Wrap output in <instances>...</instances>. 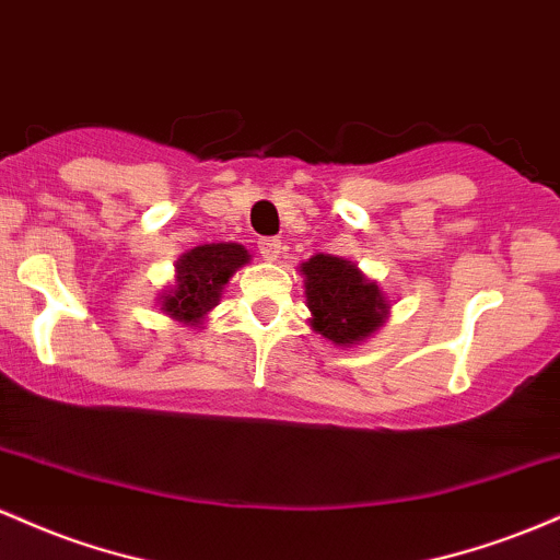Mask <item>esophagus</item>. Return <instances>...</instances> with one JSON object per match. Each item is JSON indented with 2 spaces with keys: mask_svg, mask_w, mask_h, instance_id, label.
<instances>
[{
  "mask_svg": "<svg viewBox=\"0 0 560 560\" xmlns=\"http://www.w3.org/2000/svg\"><path fill=\"white\" fill-rule=\"evenodd\" d=\"M282 248L285 246H282L278 237H261L259 241V254H261V259H267V261H278Z\"/></svg>",
  "mask_w": 560,
  "mask_h": 560,
  "instance_id": "esophagus-1",
  "label": "esophagus"
}]
</instances>
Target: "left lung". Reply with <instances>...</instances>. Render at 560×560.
Wrapping results in <instances>:
<instances>
[{
    "mask_svg": "<svg viewBox=\"0 0 560 560\" xmlns=\"http://www.w3.org/2000/svg\"><path fill=\"white\" fill-rule=\"evenodd\" d=\"M312 328L336 347L364 341L386 323L388 301L378 282L368 280L357 264L317 254L301 264Z\"/></svg>",
    "mask_w": 560,
    "mask_h": 560,
    "instance_id": "left-lung-1",
    "label": "left lung"
}]
</instances>
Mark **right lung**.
I'll list each match as a JSON object with an SVG mask.
<instances>
[{"instance_id": "obj_1", "label": "right lung", "mask_w": 560, "mask_h": 560, "mask_svg": "<svg viewBox=\"0 0 560 560\" xmlns=\"http://www.w3.org/2000/svg\"><path fill=\"white\" fill-rule=\"evenodd\" d=\"M248 261V250L237 243H206L187 250L177 261V285L161 296V310L177 323L198 328L206 312L219 304L224 282Z\"/></svg>"}]
</instances>
